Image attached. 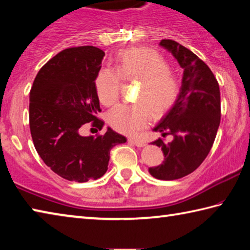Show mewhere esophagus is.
Wrapping results in <instances>:
<instances>
[{"label":"esophagus","mask_w":250,"mask_h":250,"mask_svg":"<svg viewBox=\"0 0 250 250\" xmlns=\"http://www.w3.org/2000/svg\"><path fill=\"white\" fill-rule=\"evenodd\" d=\"M128 142L131 143V145H134V146H140V147L146 146V142H143V141H141V140H137V139H132V138L129 139Z\"/></svg>","instance_id":"esophagus-1"}]
</instances>
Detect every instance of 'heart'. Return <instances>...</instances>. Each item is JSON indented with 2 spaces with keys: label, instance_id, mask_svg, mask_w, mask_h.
Returning a JSON list of instances; mask_svg holds the SVG:
<instances>
[{
  "label": "heart",
  "instance_id": "heart-1",
  "mask_svg": "<svg viewBox=\"0 0 250 250\" xmlns=\"http://www.w3.org/2000/svg\"><path fill=\"white\" fill-rule=\"evenodd\" d=\"M116 69L103 68L96 78V91L101 104L111 105L119 98L120 80H139L138 104H119L108 113V122L118 132L132 135L146 128L150 111L162 116L172 107L179 84L168 70L167 62L149 48H128L118 54Z\"/></svg>",
  "mask_w": 250,
  "mask_h": 250
}]
</instances>
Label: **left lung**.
<instances>
[{
    "mask_svg": "<svg viewBox=\"0 0 250 250\" xmlns=\"http://www.w3.org/2000/svg\"><path fill=\"white\" fill-rule=\"evenodd\" d=\"M160 46L168 50L183 68L179 96L153 129L163 137L173 135V140L152 142L163 151L164 161L149 167L155 179L171 181L195 171L209 153L221 122V94L209 67L193 52L172 40H162Z\"/></svg>",
    "mask_w": 250,
    "mask_h": 250,
    "instance_id": "obj_1",
    "label": "left lung"
}]
</instances>
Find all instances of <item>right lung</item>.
Segmentation results:
<instances>
[{"label":"right lung","mask_w":250,"mask_h":250,"mask_svg":"<svg viewBox=\"0 0 250 250\" xmlns=\"http://www.w3.org/2000/svg\"><path fill=\"white\" fill-rule=\"evenodd\" d=\"M104 52L94 46L62 50L37 74L29 94V128L37 153L62 179L83 183L108 170L110 150L126 142L108 128L103 135L83 137L84 124L103 129L95 80Z\"/></svg>","instance_id":"add662e5"}]
</instances>
